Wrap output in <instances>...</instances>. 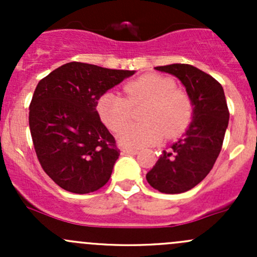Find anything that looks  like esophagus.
Masks as SVG:
<instances>
[{
	"instance_id": "obj_1",
	"label": "esophagus",
	"mask_w": 257,
	"mask_h": 257,
	"mask_svg": "<svg viewBox=\"0 0 257 257\" xmlns=\"http://www.w3.org/2000/svg\"><path fill=\"white\" fill-rule=\"evenodd\" d=\"M123 153H126V154L136 155V154H138L139 150H137V149H129V148H124V149H123Z\"/></svg>"
}]
</instances>
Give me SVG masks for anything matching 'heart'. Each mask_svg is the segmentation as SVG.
<instances>
[{
    "mask_svg": "<svg viewBox=\"0 0 257 257\" xmlns=\"http://www.w3.org/2000/svg\"><path fill=\"white\" fill-rule=\"evenodd\" d=\"M125 97L107 92L97 100V112L103 123L118 132L133 115L132 106L147 102L142 118L144 123H135L121 129L119 143L129 149H141L159 143L164 136L174 138L183 133L193 115V103L184 89L175 87L169 77L144 74L125 83Z\"/></svg>",
    "mask_w": 257,
    "mask_h": 257,
    "instance_id": "1",
    "label": "heart"
}]
</instances>
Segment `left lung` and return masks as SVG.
<instances>
[{
  "instance_id": "8db88e82",
  "label": "left lung",
  "mask_w": 257,
  "mask_h": 257,
  "mask_svg": "<svg viewBox=\"0 0 257 257\" xmlns=\"http://www.w3.org/2000/svg\"><path fill=\"white\" fill-rule=\"evenodd\" d=\"M155 69L173 74L183 83L193 103V120L177 143L163 150L147 180L160 193L180 194L198 185L212 169L230 114L221 84L210 74L181 63Z\"/></svg>"
}]
</instances>
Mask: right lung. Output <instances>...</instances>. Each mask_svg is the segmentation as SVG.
Wrapping results in <instances>:
<instances>
[{"label": "right lung", "mask_w": 257, "mask_h": 257, "mask_svg": "<svg viewBox=\"0 0 257 257\" xmlns=\"http://www.w3.org/2000/svg\"><path fill=\"white\" fill-rule=\"evenodd\" d=\"M134 73L69 62L40 80L30 104L31 136L41 167L62 189L88 194L108 183L120 152L97 100Z\"/></svg>", "instance_id": "obj_1"}]
</instances>
